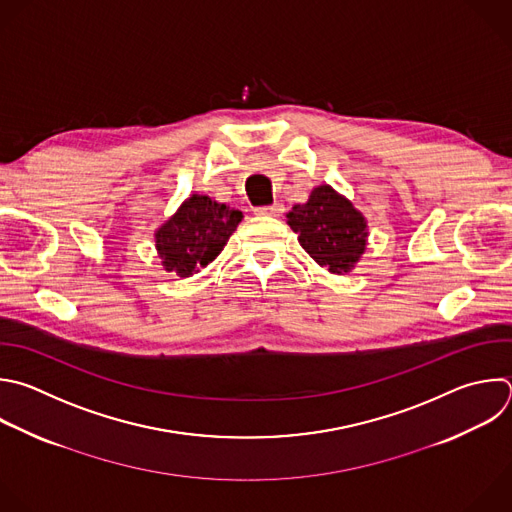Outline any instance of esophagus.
<instances>
[{"label":"esophagus","instance_id":"esophagus-1","mask_svg":"<svg viewBox=\"0 0 512 512\" xmlns=\"http://www.w3.org/2000/svg\"><path fill=\"white\" fill-rule=\"evenodd\" d=\"M257 215H267V217H275L279 213H283V205L281 203H273V205H267V207H259L255 211Z\"/></svg>","mask_w":512,"mask_h":512}]
</instances>
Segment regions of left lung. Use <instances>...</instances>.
I'll list each match as a JSON object with an SVG mask.
<instances>
[{
    "mask_svg": "<svg viewBox=\"0 0 512 512\" xmlns=\"http://www.w3.org/2000/svg\"><path fill=\"white\" fill-rule=\"evenodd\" d=\"M287 225L299 235L309 257L329 273L352 271L366 251L364 215L329 185L313 189L305 205H295L287 213Z\"/></svg>",
    "mask_w": 512,
    "mask_h": 512,
    "instance_id": "obj_1",
    "label": "left lung"
}]
</instances>
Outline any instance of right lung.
Wrapping results in <instances>:
<instances>
[{"label": "right lung", "instance_id": "right-lung-1", "mask_svg": "<svg viewBox=\"0 0 512 512\" xmlns=\"http://www.w3.org/2000/svg\"><path fill=\"white\" fill-rule=\"evenodd\" d=\"M243 213L205 195L189 197L154 233L156 251L166 271L191 277L207 267L227 245Z\"/></svg>", "mask_w": 512, "mask_h": 512}]
</instances>
